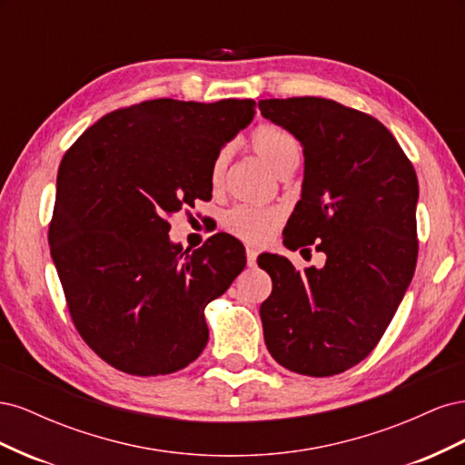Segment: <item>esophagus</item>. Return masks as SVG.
Wrapping results in <instances>:
<instances>
[{
  "label": "esophagus",
  "mask_w": 465,
  "mask_h": 465,
  "mask_svg": "<svg viewBox=\"0 0 465 465\" xmlns=\"http://www.w3.org/2000/svg\"><path fill=\"white\" fill-rule=\"evenodd\" d=\"M256 260H258V250L254 246H248L246 248V262H248V265L254 267Z\"/></svg>",
  "instance_id": "34e87169"
}]
</instances>
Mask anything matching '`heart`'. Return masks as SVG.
Segmentation results:
<instances>
[{"instance_id": "1", "label": "heart", "mask_w": 465, "mask_h": 465, "mask_svg": "<svg viewBox=\"0 0 465 465\" xmlns=\"http://www.w3.org/2000/svg\"><path fill=\"white\" fill-rule=\"evenodd\" d=\"M252 149L258 157L273 171L279 178L291 174L301 163L302 147L297 137L285 128L273 124H262L250 135ZM231 161V147H223L211 164V186L215 190L223 186L224 174ZM281 224V213L275 209H262L250 205H236L229 209L223 217V227L231 234L242 238V241L262 244L270 238Z\"/></svg>"}]
</instances>
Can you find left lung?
Listing matches in <instances>:
<instances>
[{"label":"left lung","mask_w":465,"mask_h":465,"mask_svg":"<svg viewBox=\"0 0 465 465\" xmlns=\"http://www.w3.org/2000/svg\"><path fill=\"white\" fill-rule=\"evenodd\" d=\"M258 106L304 153L302 193L283 244L326 254V265L304 272L283 256L258 258L273 283L260 306L263 340L292 372L340 374L376 347L413 279L417 174L396 137L364 112L318 96Z\"/></svg>","instance_id":"1"}]
</instances>
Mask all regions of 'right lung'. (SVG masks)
Returning <instances> with one entry per match:
<instances>
[{
  "mask_svg": "<svg viewBox=\"0 0 465 465\" xmlns=\"http://www.w3.org/2000/svg\"><path fill=\"white\" fill-rule=\"evenodd\" d=\"M254 106L145 101L103 116L64 154L50 252L79 335L110 367L171 374L205 349L203 311L244 270V246L217 232L184 250L168 217L211 200L215 154Z\"/></svg>",
  "mask_w": 465,
  "mask_h": 465,
  "instance_id": "right-lung-1",
  "label": "right lung"
}]
</instances>
